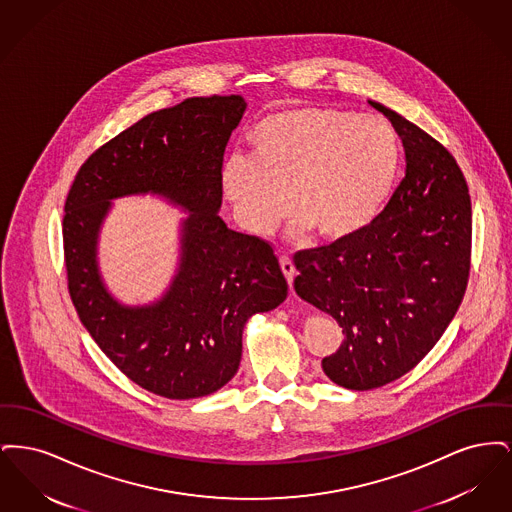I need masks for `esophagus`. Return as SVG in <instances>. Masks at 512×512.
I'll return each mask as SVG.
<instances>
[{"mask_svg": "<svg viewBox=\"0 0 512 512\" xmlns=\"http://www.w3.org/2000/svg\"><path fill=\"white\" fill-rule=\"evenodd\" d=\"M280 267H282V272H284V276H286V280H288V284H290V288H292L293 278H295V268H293L290 255H282V257H280Z\"/></svg>", "mask_w": 512, "mask_h": 512, "instance_id": "esophagus-1", "label": "esophagus"}]
</instances>
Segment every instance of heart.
<instances>
[{"label": "heart", "instance_id": "heart-1", "mask_svg": "<svg viewBox=\"0 0 512 512\" xmlns=\"http://www.w3.org/2000/svg\"><path fill=\"white\" fill-rule=\"evenodd\" d=\"M249 149L251 159L232 157L222 169V190L244 228L270 234L290 209L293 234L313 230L322 242L347 240L384 211L403 159L391 122L322 105L270 113Z\"/></svg>", "mask_w": 512, "mask_h": 512}]
</instances>
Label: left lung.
I'll use <instances>...</instances> for the list:
<instances>
[{
  "label": "left lung",
  "mask_w": 512,
  "mask_h": 512,
  "mask_svg": "<svg viewBox=\"0 0 512 512\" xmlns=\"http://www.w3.org/2000/svg\"><path fill=\"white\" fill-rule=\"evenodd\" d=\"M370 105L403 140L405 178L365 230L293 255L297 295L343 328L322 370L357 391L401 378L438 343L463 301L472 249V205L455 157L405 117Z\"/></svg>",
  "instance_id": "8db88e82"
}]
</instances>
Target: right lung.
Here are the masks:
<instances>
[{
	"label": "right lung",
	"instance_id": "add662e5",
	"mask_svg": "<svg viewBox=\"0 0 512 512\" xmlns=\"http://www.w3.org/2000/svg\"><path fill=\"white\" fill-rule=\"evenodd\" d=\"M244 111L242 96H209L147 115L86 159L65 201V267L78 317L124 376L167 399L203 397L228 384L247 318L288 295L272 245L219 217L224 149ZM147 191L193 213L183 223L170 292L153 306L124 308L98 276V226L111 198Z\"/></svg>",
	"mask_w": 512,
	"mask_h": 512
}]
</instances>
